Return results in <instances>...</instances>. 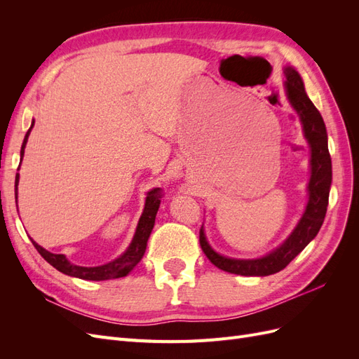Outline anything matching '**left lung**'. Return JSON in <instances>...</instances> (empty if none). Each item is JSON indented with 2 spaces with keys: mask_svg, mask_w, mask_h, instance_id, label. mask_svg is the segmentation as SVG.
Instances as JSON below:
<instances>
[{
  "mask_svg": "<svg viewBox=\"0 0 359 359\" xmlns=\"http://www.w3.org/2000/svg\"><path fill=\"white\" fill-rule=\"evenodd\" d=\"M283 73L286 78L283 82L286 97L292 109L299 118L304 137L310 147V180L307 186L309 201L301 219L286 240L262 257L235 259L217 253L206 240L203 226L201 227L199 241L206 257L217 268L236 276L265 277L286 268L290 260L295 259L309 245V243L314 240V236L320 231L325 214H327L332 181L327 127H325L320 112L309 99L299 73L290 66H286Z\"/></svg>",
  "mask_w": 359,
  "mask_h": 359,
  "instance_id": "8db88e82",
  "label": "left lung"
}]
</instances>
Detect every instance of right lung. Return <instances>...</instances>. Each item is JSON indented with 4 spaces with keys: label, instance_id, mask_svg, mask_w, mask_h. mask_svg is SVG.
Here are the masks:
<instances>
[{
    "label": "right lung",
    "instance_id": "add662e5",
    "mask_svg": "<svg viewBox=\"0 0 359 359\" xmlns=\"http://www.w3.org/2000/svg\"><path fill=\"white\" fill-rule=\"evenodd\" d=\"M32 127H34V119L31 121V127L27 132L22 148H20V161L24 158L25 153V147L28 142V136L31 133ZM19 170V168H18ZM18 186H19V173H16V180H15V199L18 203ZM158 189H153L147 193V199H145V206L142 215L137 222L136 231L133 235V240L127 247L126 252L118 256L116 259L111 260V262L99 265V266H81V265H74L70 260L66 257V255H55L48 252L46 248H43L39 245L34 240L31 238L32 244L37 248V252L43 256V259L49 262L53 268H57L60 273L76 277V278H82V280H94V281H102V280H111V278H119V277H126L130 271H132L139 262L140 259L144 257L145 250H147V243L148 238L151 235V231H153L154 223H156V215L160 206L158 201Z\"/></svg>",
    "mask_w": 359,
    "mask_h": 359
}]
</instances>
